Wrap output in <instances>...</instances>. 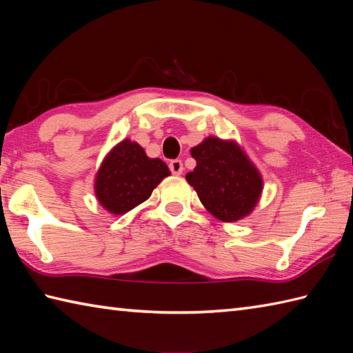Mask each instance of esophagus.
Listing matches in <instances>:
<instances>
[{"label":"esophagus","mask_w":353,"mask_h":353,"mask_svg":"<svg viewBox=\"0 0 353 353\" xmlns=\"http://www.w3.org/2000/svg\"><path fill=\"white\" fill-rule=\"evenodd\" d=\"M169 169H170V172H172V174H174V175H181L183 170H184L183 161H181V160H172V161L169 163Z\"/></svg>","instance_id":"1"}]
</instances>
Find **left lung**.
Masks as SVG:
<instances>
[{"instance_id": "obj_1", "label": "left lung", "mask_w": 353, "mask_h": 353, "mask_svg": "<svg viewBox=\"0 0 353 353\" xmlns=\"http://www.w3.org/2000/svg\"><path fill=\"white\" fill-rule=\"evenodd\" d=\"M196 168L185 175L211 214L236 222L250 214L263 192V178L234 140L210 136L190 150Z\"/></svg>"}]
</instances>
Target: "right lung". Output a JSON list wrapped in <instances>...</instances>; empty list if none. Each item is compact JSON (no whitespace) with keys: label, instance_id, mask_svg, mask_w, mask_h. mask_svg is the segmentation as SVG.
Returning <instances> with one entry per match:
<instances>
[{"label":"right lung","instance_id":"obj_1","mask_svg":"<svg viewBox=\"0 0 353 353\" xmlns=\"http://www.w3.org/2000/svg\"><path fill=\"white\" fill-rule=\"evenodd\" d=\"M169 175L166 163L150 159L142 146L125 139L101 164L95 178L97 199L112 214H125L150 198Z\"/></svg>","mask_w":353,"mask_h":353}]
</instances>
